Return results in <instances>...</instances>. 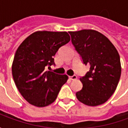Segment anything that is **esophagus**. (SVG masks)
I'll return each mask as SVG.
<instances>
[{
  "label": "esophagus",
  "instance_id": "esophagus-1",
  "mask_svg": "<svg viewBox=\"0 0 128 128\" xmlns=\"http://www.w3.org/2000/svg\"><path fill=\"white\" fill-rule=\"evenodd\" d=\"M78 78V77H77V75H72V76H70L69 77V79L70 80H76Z\"/></svg>",
  "mask_w": 128,
  "mask_h": 128
}]
</instances>
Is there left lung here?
Returning a JSON list of instances; mask_svg holds the SVG:
<instances>
[{
  "instance_id": "left-lung-1",
  "label": "left lung",
  "mask_w": 128,
  "mask_h": 128,
  "mask_svg": "<svg viewBox=\"0 0 128 128\" xmlns=\"http://www.w3.org/2000/svg\"><path fill=\"white\" fill-rule=\"evenodd\" d=\"M72 44L90 70L80 78L82 89L76 92L84 104H103L112 95L121 77L120 57L107 37L92 29L69 32Z\"/></svg>"
}]
</instances>
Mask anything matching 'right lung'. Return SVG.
<instances>
[{"instance_id": "1", "label": "right lung", "mask_w": 128, "mask_h": 128, "mask_svg": "<svg viewBox=\"0 0 128 128\" xmlns=\"http://www.w3.org/2000/svg\"><path fill=\"white\" fill-rule=\"evenodd\" d=\"M70 40L66 32L38 31L18 46L12 68L13 78L20 93L30 104L45 107L55 102L68 78L46 71L45 67L54 64L53 56Z\"/></svg>"}]
</instances>
